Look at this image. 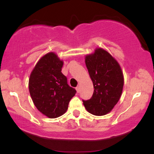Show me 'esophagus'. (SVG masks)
Segmentation results:
<instances>
[{
	"mask_svg": "<svg viewBox=\"0 0 154 154\" xmlns=\"http://www.w3.org/2000/svg\"><path fill=\"white\" fill-rule=\"evenodd\" d=\"M76 90H77V93L80 92V86H78L76 87Z\"/></svg>",
	"mask_w": 154,
	"mask_h": 154,
	"instance_id": "34e87169",
	"label": "esophagus"
}]
</instances>
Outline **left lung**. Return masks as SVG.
Masks as SVG:
<instances>
[{
  "label": "left lung",
  "instance_id": "obj_1",
  "mask_svg": "<svg viewBox=\"0 0 154 154\" xmlns=\"http://www.w3.org/2000/svg\"><path fill=\"white\" fill-rule=\"evenodd\" d=\"M85 63L93 83L91 99L83 100L87 111L101 116L110 112L117 104L124 86V75L117 60L106 50L97 48L85 57Z\"/></svg>",
  "mask_w": 154,
  "mask_h": 154
}]
</instances>
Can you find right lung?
Segmentation results:
<instances>
[{"mask_svg":"<svg viewBox=\"0 0 154 154\" xmlns=\"http://www.w3.org/2000/svg\"><path fill=\"white\" fill-rule=\"evenodd\" d=\"M63 61L54 52L41 57L29 79V91L37 109L50 119L63 116L76 90L61 72Z\"/></svg>","mask_w":154,"mask_h":154,"instance_id":"obj_1","label":"right lung"}]
</instances>
